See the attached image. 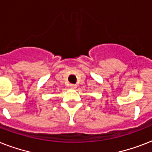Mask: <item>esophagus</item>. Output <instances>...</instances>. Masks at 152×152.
I'll list each match as a JSON object with an SVG mask.
<instances>
[{"mask_svg": "<svg viewBox=\"0 0 152 152\" xmlns=\"http://www.w3.org/2000/svg\"><path fill=\"white\" fill-rule=\"evenodd\" d=\"M69 87L71 88H72V89H74V88H76V84H73V83H71V84H69Z\"/></svg>", "mask_w": 152, "mask_h": 152, "instance_id": "esophagus-1", "label": "esophagus"}]
</instances>
